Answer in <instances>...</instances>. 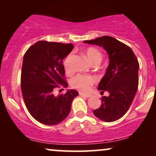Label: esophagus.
<instances>
[{
  "instance_id": "1",
  "label": "esophagus",
  "mask_w": 156,
  "mask_h": 156,
  "mask_svg": "<svg viewBox=\"0 0 156 156\" xmlns=\"http://www.w3.org/2000/svg\"><path fill=\"white\" fill-rule=\"evenodd\" d=\"M79 94L82 97H85V98H90L92 96L90 94H85V93L83 92H79Z\"/></svg>"
}]
</instances>
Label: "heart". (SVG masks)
Segmentation results:
<instances>
[{
	"label": "heart",
	"instance_id": "b5f03b06",
	"mask_svg": "<svg viewBox=\"0 0 156 156\" xmlns=\"http://www.w3.org/2000/svg\"><path fill=\"white\" fill-rule=\"evenodd\" d=\"M84 55L89 63L92 64H100L101 62L103 55L101 52L95 48H89L84 51ZM73 58V54H69L65 58L64 62V66L65 71L67 73L70 72V62ZM95 82V79L92 76H87V75H78L75 76L71 80V85L74 88L79 89L83 92H87L90 89L91 86Z\"/></svg>",
	"mask_w": 156,
	"mask_h": 156
}]
</instances>
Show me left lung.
I'll use <instances>...</instances> for the list:
<instances>
[{"instance_id":"8db88e82","label":"left lung","mask_w":156,"mask_h":156,"mask_svg":"<svg viewBox=\"0 0 156 156\" xmlns=\"http://www.w3.org/2000/svg\"><path fill=\"white\" fill-rule=\"evenodd\" d=\"M84 43L95 44L107 52L109 64L98 84L103 96L101 105L93 113L102 121L111 122L120 119L129 109L139 85V64L131 48L109 36L98 37Z\"/></svg>"}]
</instances>
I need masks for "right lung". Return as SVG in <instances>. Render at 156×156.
Listing matches in <instances>:
<instances>
[{
	"mask_svg": "<svg viewBox=\"0 0 156 156\" xmlns=\"http://www.w3.org/2000/svg\"><path fill=\"white\" fill-rule=\"evenodd\" d=\"M73 49V44L39 41L28 48L23 57V100L32 117L44 125H54L64 120L73 99L78 95L74 89H68L64 94H54L57 88L67 87L62 62Z\"/></svg>",
	"mask_w": 156,
	"mask_h": 156,
	"instance_id": "right-lung-1",
	"label": "right lung"
}]
</instances>
